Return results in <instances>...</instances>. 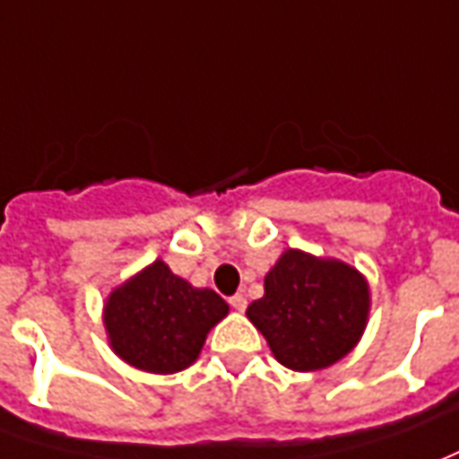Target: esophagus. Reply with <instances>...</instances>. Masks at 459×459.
Listing matches in <instances>:
<instances>
[{
    "instance_id": "34e87169",
    "label": "esophagus",
    "mask_w": 459,
    "mask_h": 459,
    "mask_svg": "<svg viewBox=\"0 0 459 459\" xmlns=\"http://www.w3.org/2000/svg\"><path fill=\"white\" fill-rule=\"evenodd\" d=\"M229 303H230V307H233V310H238V313H243V310H246V306H248L246 296H240V293H236V296L230 298Z\"/></svg>"
}]
</instances>
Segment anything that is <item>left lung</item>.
Wrapping results in <instances>:
<instances>
[{
    "label": "left lung",
    "instance_id": "obj_1",
    "mask_svg": "<svg viewBox=\"0 0 459 459\" xmlns=\"http://www.w3.org/2000/svg\"><path fill=\"white\" fill-rule=\"evenodd\" d=\"M246 316L273 358L298 373L325 370L360 342L370 318V285L355 265L285 248L265 273L263 298Z\"/></svg>",
    "mask_w": 459,
    "mask_h": 459
}]
</instances>
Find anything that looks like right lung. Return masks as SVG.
I'll return each instance as SVG.
<instances>
[{"instance_id":"right-lung-1","label":"right lung","mask_w":459,"mask_h":459,"mask_svg":"<svg viewBox=\"0 0 459 459\" xmlns=\"http://www.w3.org/2000/svg\"><path fill=\"white\" fill-rule=\"evenodd\" d=\"M229 316V303L196 288L161 258L117 285L104 300L108 345L136 370L171 375L196 363L206 335Z\"/></svg>"}]
</instances>
